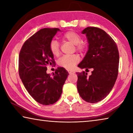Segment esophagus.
<instances>
[{
  "label": "esophagus",
  "mask_w": 133,
  "mask_h": 133,
  "mask_svg": "<svg viewBox=\"0 0 133 133\" xmlns=\"http://www.w3.org/2000/svg\"><path fill=\"white\" fill-rule=\"evenodd\" d=\"M68 72L69 73L70 75V74H73V73H75V72H74L73 71H71V70H68Z\"/></svg>",
  "instance_id": "34e87169"
}]
</instances>
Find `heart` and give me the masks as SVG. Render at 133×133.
Listing matches in <instances>:
<instances>
[{
  "label": "heart",
  "mask_w": 133,
  "mask_h": 133,
  "mask_svg": "<svg viewBox=\"0 0 133 133\" xmlns=\"http://www.w3.org/2000/svg\"><path fill=\"white\" fill-rule=\"evenodd\" d=\"M62 39L75 45L76 49L80 52H83L86 49V45L82 42V37L75 31H67L62 36ZM49 49L53 56H58L60 52V44L56 40H52L49 44ZM80 61L79 56L77 55L64 56L58 60V64L61 67L70 70Z\"/></svg>",
  "instance_id": "obj_1"
}]
</instances>
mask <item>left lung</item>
<instances>
[{"label":"left lung","mask_w":133,"mask_h":133,"mask_svg":"<svg viewBox=\"0 0 133 133\" xmlns=\"http://www.w3.org/2000/svg\"><path fill=\"white\" fill-rule=\"evenodd\" d=\"M82 33L86 35L89 48L78 67L93 71L89 76L85 71L77 73V90L84 101L95 103L105 98L115 84L119 53L116 42L102 29L87 27Z\"/></svg>","instance_id":"left-lung-1"}]
</instances>
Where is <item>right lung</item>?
Wrapping results in <instances>:
<instances>
[{"label":"right lung","mask_w":133,"mask_h":133,"mask_svg":"<svg viewBox=\"0 0 133 133\" xmlns=\"http://www.w3.org/2000/svg\"><path fill=\"white\" fill-rule=\"evenodd\" d=\"M58 28L40 29L29 38L22 47L19 57V74L29 94L40 104L56 103L62 93L63 86L69 73L63 67H57L51 76L47 66H54V56L49 44Z\"/></svg>","instance_id":"obj_1"}]
</instances>
